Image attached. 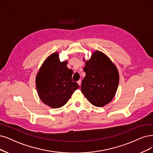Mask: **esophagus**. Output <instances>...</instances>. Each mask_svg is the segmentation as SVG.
<instances>
[{"label": "esophagus", "mask_w": 153, "mask_h": 153, "mask_svg": "<svg viewBox=\"0 0 153 153\" xmlns=\"http://www.w3.org/2000/svg\"><path fill=\"white\" fill-rule=\"evenodd\" d=\"M77 84H79V86H81V80H79V81H77Z\"/></svg>", "instance_id": "esophagus-1"}]
</instances>
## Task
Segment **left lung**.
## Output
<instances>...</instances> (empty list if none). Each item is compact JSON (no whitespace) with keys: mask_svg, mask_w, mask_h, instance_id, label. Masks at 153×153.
<instances>
[{"mask_svg":"<svg viewBox=\"0 0 153 153\" xmlns=\"http://www.w3.org/2000/svg\"><path fill=\"white\" fill-rule=\"evenodd\" d=\"M86 76L82 81V94L93 105L102 107L115 97L119 82L116 66L106 55L96 51L86 62Z\"/></svg>","mask_w":153,"mask_h":153,"instance_id":"obj_1","label":"left lung"}]
</instances>
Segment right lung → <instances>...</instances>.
<instances>
[{"mask_svg":"<svg viewBox=\"0 0 153 153\" xmlns=\"http://www.w3.org/2000/svg\"><path fill=\"white\" fill-rule=\"evenodd\" d=\"M67 62H60L57 53L45 60L36 77V86L39 98L53 108L63 106L72 94L79 88L73 82V71L68 69Z\"/></svg>","mask_w":153,"mask_h":153,"instance_id":"1","label":"right lung"}]
</instances>
